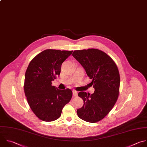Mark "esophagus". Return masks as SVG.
Listing matches in <instances>:
<instances>
[{
  "mask_svg": "<svg viewBox=\"0 0 147 147\" xmlns=\"http://www.w3.org/2000/svg\"><path fill=\"white\" fill-rule=\"evenodd\" d=\"M73 94L74 97L77 96V92L76 90H73Z\"/></svg>",
  "mask_w": 147,
  "mask_h": 147,
  "instance_id": "obj_1",
  "label": "esophagus"
}]
</instances>
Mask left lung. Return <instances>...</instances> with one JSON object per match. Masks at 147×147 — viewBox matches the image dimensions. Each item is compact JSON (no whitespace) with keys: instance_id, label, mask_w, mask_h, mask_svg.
<instances>
[{"instance_id":"8db88e82","label":"left lung","mask_w":147,"mask_h":147,"mask_svg":"<svg viewBox=\"0 0 147 147\" xmlns=\"http://www.w3.org/2000/svg\"><path fill=\"white\" fill-rule=\"evenodd\" d=\"M72 55L84 68L94 88L92 94L78 93L84 105L77 110L78 117L90 123L99 122L110 113L117 101L120 85L118 67L110 56L98 49L76 50Z\"/></svg>"}]
</instances>
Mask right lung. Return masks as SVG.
Returning a JSON list of instances; mask_svg holds the SVG:
<instances>
[{
  "instance_id": "obj_1",
  "label": "right lung",
  "mask_w": 147,
  "mask_h": 147,
  "mask_svg": "<svg viewBox=\"0 0 147 147\" xmlns=\"http://www.w3.org/2000/svg\"><path fill=\"white\" fill-rule=\"evenodd\" d=\"M73 51L48 49L37 55L29 63L25 76L24 92L36 116L45 122L58 119L72 97L71 89H58L52 81L60 75L62 63Z\"/></svg>"
}]
</instances>
